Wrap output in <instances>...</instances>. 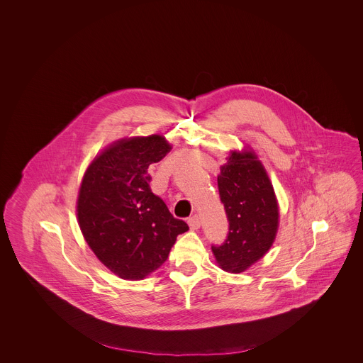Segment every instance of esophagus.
I'll return each instance as SVG.
<instances>
[{"label":"esophagus","instance_id":"34e87169","mask_svg":"<svg viewBox=\"0 0 363 363\" xmlns=\"http://www.w3.org/2000/svg\"><path fill=\"white\" fill-rule=\"evenodd\" d=\"M188 225H189L190 230H197V228H200V225H201V220H200V218H199L197 215H194V216L189 218Z\"/></svg>","mask_w":363,"mask_h":363}]
</instances>
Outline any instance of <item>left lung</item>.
Masks as SVG:
<instances>
[{"label":"left lung","mask_w":363,"mask_h":363,"mask_svg":"<svg viewBox=\"0 0 363 363\" xmlns=\"http://www.w3.org/2000/svg\"><path fill=\"white\" fill-rule=\"evenodd\" d=\"M220 200L228 218V237L212 246L220 269L241 274L272 247L279 230V203L262 162L253 148L231 150L218 175Z\"/></svg>","instance_id":"1"}]
</instances>
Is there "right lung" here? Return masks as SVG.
I'll list each match as a JSON object with an SVG mask.
<instances>
[{
  "instance_id": "add662e5",
  "label": "right lung",
  "mask_w": 363,
  "mask_h": 363,
  "mask_svg": "<svg viewBox=\"0 0 363 363\" xmlns=\"http://www.w3.org/2000/svg\"><path fill=\"white\" fill-rule=\"evenodd\" d=\"M173 145L163 135L123 138L95 156L83 175L76 213L89 249L125 280H143L167 259L189 230L175 219L148 182V167Z\"/></svg>"
}]
</instances>
